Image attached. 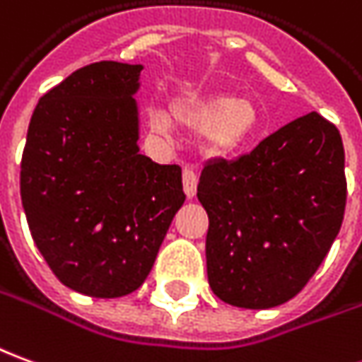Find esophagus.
I'll use <instances>...</instances> for the list:
<instances>
[{
    "instance_id": "1",
    "label": "esophagus",
    "mask_w": 362,
    "mask_h": 362,
    "mask_svg": "<svg viewBox=\"0 0 362 362\" xmlns=\"http://www.w3.org/2000/svg\"><path fill=\"white\" fill-rule=\"evenodd\" d=\"M182 184H184V192L188 198H194L196 196V189H198V174L194 168L189 166H184L182 170Z\"/></svg>"
}]
</instances>
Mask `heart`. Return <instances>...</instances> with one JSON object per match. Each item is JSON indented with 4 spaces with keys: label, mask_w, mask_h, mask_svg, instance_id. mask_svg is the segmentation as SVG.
Returning <instances> with one entry per match:
<instances>
[{
    "label": "heart",
    "mask_w": 362,
    "mask_h": 362,
    "mask_svg": "<svg viewBox=\"0 0 362 362\" xmlns=\"http://www.w3.org/2000/svg\"><path fill=\"white\" fill-rule=\"evenodd\" d=\"M174 117L192 131H204L206 151L216 156L237 155L251 143L260 125L255 103L231 93L178 103ZM148 125L160 137H170L174 131L173 115L158 105L148 110Z\"/></svg>",
    "instance_id": "heart-1"
}]
</instances>
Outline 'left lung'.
Listing matches in <instances>:
<instances>
[{
  "mask_svg": "<svg viewBox=\"0 0 362 362\" xmlns=\"http://www.w3.org/2000/svg\"><path fill=\"white\" fill-rule=\"evenodd\" d=\"M207 280L225 304L267 310L292 300L339 233L347 202L337 127L305 113L235 160L204 166Z\"/></svg>",
  "mask_w": 362,
  "mask_h": 362,
  "instance_id": "obj_1",
  "label": "left lung"
}]
</instances>
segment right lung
<instances>
[{"mask_svg":"<svg viewBox=\"0 0 362 362\" xmlns=\"http://www.w3.org/2000/svg\"><path fill=\"white\" fill-rule=\"evenodd\" d=\"M141 64L76 70L33 111L21 158V202L54 276L93 298L135 292L186 194L178 164L139 153Z\"/></svg>","mask_w":362,"mask_h":362,"instance_id":"obj_1","label":"right lung"}]
</instances>
